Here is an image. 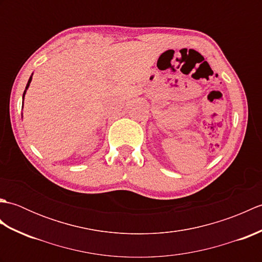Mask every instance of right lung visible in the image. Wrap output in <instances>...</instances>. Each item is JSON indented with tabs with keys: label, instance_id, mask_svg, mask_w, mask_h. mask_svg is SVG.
Here are the masks:
<instances>
[{
	"label": "right lung",
	"instance_id": "right-lung-1",
	"mask_svg": "<svg viewBox=\"0 0 262 262\" xmlns=\"http://www.w3.org/2000/svg\"><path fill=\"white\" fill-rule=\"evenodd\" d=\"M31 80H32V75L30 76V79H29V81H28V83H27L26 90H25V92H24V97H22V98H25V94H26V91H27V89H28V88H29V85H30V82H31Z\"/></svg>",
	"mask_w": 262,
	"mask_h": 262
}]
</instances>
